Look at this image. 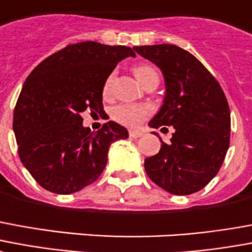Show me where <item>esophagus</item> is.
<instances>
[{
  "mask_svg": "<svg viewBox=\"0 0 252 252\" xmlns=\"http://www.w3.org/2000/svg\"><path fill=\"white\" fill-rule=\"evenodd\" d=\"M129 136L132 139H137V137H141L143 136V132L141 131H129Z\"/></svg>",
  "mask_w": 252,
  "mask_h": 252,
  "instance_id": "34e87169",
  "label": "esophagus"
}]
</instances>
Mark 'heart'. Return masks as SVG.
<instances>
[{
	"label": "heart",
	"instance_id": "heart-1",
	"mask_svg": "<svg viewBox=\"0 0 252 252\" xmlns=\"http://www.w3.org/2000/svg\"><path fill=\"white\" fill-rule=\"evenodd\" d=\"M136 79L139 80L143 85L147 81H150L152 77H158V73L150 65H139L133 69ZM115 74L111 73L104 83L102 93L104 96H109L112 92V85H113ZM151 109L144 105H135V104H120L113 108L112 111V119L123 126H137L144 121V119L150 115Z\"/></svg>",
	"mask_w": 252,
	"mask_h": 252
}]
</instances>
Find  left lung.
<instances>
[{
  "mask_svg": "<svg viewBox=\"0 0 252 252\" xmlns=\"http://www.w3.org/2000/svg\"><path fill=\"white\" fill-rule=\"evenodd\" d=\"M133 49L160 68L165 83L163 105L148 126L175 129L169 143L160 137L159 152L144 160L145 172L169 193L197 192L219 172L230 145V108L224 92L206 66L179 46Z\"/></svg>",
  "mask_w": 252,
  "mask_h": 252,
  "instance_id": "obj_1",
  "label": "left lung"
}]
</instances>
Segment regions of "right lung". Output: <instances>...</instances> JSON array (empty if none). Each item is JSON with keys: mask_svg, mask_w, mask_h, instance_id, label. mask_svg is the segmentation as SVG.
Wrapping results in <instances>:
<instances>
[{"mask_svg": "<svg viewBox=\"0 0 252 252\" xmlns=\"http://www.w3.org/2000/svg\"><path fill=\"white\" fill-rule=\"evenodd\" d=\"M126 57H136L128 46L85 41L56 52L28 76L13 131L20 159L41 187L60 195L83 189L104 171L112 143L128 137L115 121L92 132L81 117L104 112V83Z\"/></svg>", "mask_w": 252, "mask_h": 252, "instance_id": "add662e5", "label": "right lung"}]
</instances>
